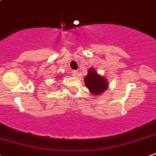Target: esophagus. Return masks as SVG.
<instances>
[{"label":"esophagus","mask_w":156,"mask_h":156,"mask_svg":"<svg viewBox=\"0 0 156 156\" xmlns=\"http://www.w3.org/2000/svg\"><path fill=\"white\" fill-rule=\"evenodd\" d=\"M72 76H75V77L78 76V71H76V70L72 71Z\"/></svg>","instance_id":"1"}]
</instances>
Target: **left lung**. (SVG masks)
<instances>
[{
    "label": "left lung",
    "mask_w": 156,
    "mask_h": 156,
    "mask_svg": "<svg viewBox=\"0 0 156 156\" xmlns=\"http://www.w3.org/2000/svg\"><path fill=\"white\" fill-rule=\"evenodd\" d=\"M84 83L91 94L99 96L108 89V81L106 77L98 73L95 69L90 68L87 75L84 77Z\"/></svg>",
    "instance_id": "left-lung-1"
}]
</instances>
